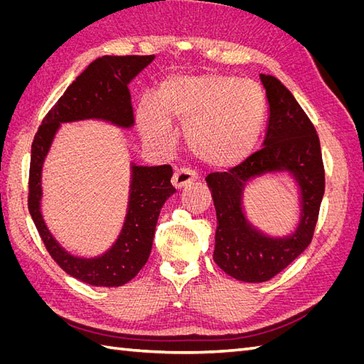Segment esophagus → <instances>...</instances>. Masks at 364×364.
<instances>
[{"mask_svg": "<svg viewBox=\"0 0 364 364\" xmlns=\"http://www.w3.org/2000/svg\"><path fill=\"white\" fill-rule=\"evenodd\" d=\"M197 178H199V174H197L194 170L182 167V168H179V170H176L171 182H173V185L176 186V188L179 190V188H183L185 185H188V183H191L193 181H196Z\"/></svg>", "mask_w": 364, "mask_h": 364, "instance_id": "esophagus-1", "label": "esophagus"}]
</instances>
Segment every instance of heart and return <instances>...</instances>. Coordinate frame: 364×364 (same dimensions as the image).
<instances>
[{
  "label": "heart",
  "mask_w": 364,
  "mask_h": 364,
  "mask_svg": "<svg viewBox=\"0 0 364 364\" xmlns=\"http://www.w3.org/2000/svg\"><path fill=\"white\" fill-rule=\"evenodd\" d=\"M266 109V95L253 80L225 74L173 75L155 100L142 98L136 117L142 135L164 147L174 142L173 123H181L194 155L206 165L225 168L250 155Z\"/></svg>",
  "instance_id": "1"
}]
</instances>
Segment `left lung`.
<instances>
[{"instance_id": "obj_1", "label": "left lung", "mask_w": 364, "mask_h": 364, "mask_svg": "<svg viewBox=\"0 0 364 364\" xmlns=\"http://www.w3.org/2000/svg\"><path fill=\"white\" fill-rule=\"evenodd\" d=\"M269 102L262 149L237 167L206 176L217 213L214 261L229 277L264 282L282 272L311 243L325 193V170L316 129L277 77L259 74ZM289 172L300 190V223L291 235L272 237L247 220L245 185L255 177Z\"/></svg>"}]
</instances>
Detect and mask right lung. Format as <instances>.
<instances>
[{"mask_svg":"<svg viewBox=\"0 0 364 364\" xmlns=\"http://www.w3.org/2000/svg\"><path fill=\"white\" fill-rule=\"evenodd\" d=\"M155 56H103L95 59L68 86L42 119L31 144L28 211L51 258L70 277L94 287H119L134 279L151 252L153 237L165 200L176 191L170 165L130 164L127 214L115 243L103 255L74 257L48 230L41 213L42 167L62 123L102 119L123 129L135 124L129 83Z\"/></svg>","mask_w":364,"mask_h":364,"instance_id":"obj_1","label":"right lung"}]
</instances>
